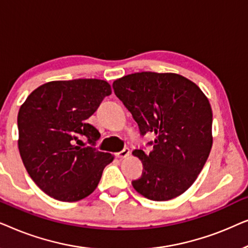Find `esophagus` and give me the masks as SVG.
Masks as SVG:
<instances>
[{
	"label": "esophagus",
	"instance_id": "1",
	"mask_svg": "<svg viewBox=\"0 0 248 248\" xmlns=\"http://www.w3.org/2000/svg\"><path fill=\"white\" fill-rule=\"evenodd\" d=\"M128 155H130V149H128V148H125L124 150H122L121 152H118V154H116V157H117L118 159L127 158Z\"/></svg>",
	"mask_w": 248,
	"mask_h": 248
}]
</instances>
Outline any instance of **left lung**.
Segmentation results:
<instances>
[{"mask_svg": "<svg viewBox=\"0 0 248 248\" xmlns=\"http://www.w3.org/2000/svg\"><path fill=\"white\" fill-rule=\"evenodd\" d=\"M115 94L131 111L142 135H155L152 150L132 152L143 165L132 181L139 194L168 201L198 178L212 148V109L203 91L176 73L138 72L115 80Z\"/></svg>", "mask_w": 248, "mask_h": 248, "instance_id": "1", "label": "left lung"}]
</instances>
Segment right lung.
<instances>
[{
	"mask_svg": "<svg viewBox=\"0 0 248 248\" xmlns=\"http://www.w3.org/2000/svg\"><path fill=\"white\" fill-rule=\"evenodd\" d=\"M110 84L99 79L50 81L27 97L18 114V147L36 185L53 199L80 201L97 188L114 155L76 144L81 135L94 143L99 131L87 123Z\"/></svg>",
	"mask_w": 248,
	"mask_h": 248,
	"instance_id": "right-lung-1",
	"label": "right lung"
}]
</instances>
